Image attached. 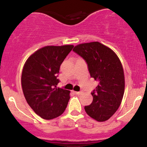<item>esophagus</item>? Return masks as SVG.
<instances>
[{
	"instance_id": "esophagus-1",
	"label": "esophagus",
	"mask_w": 147,
	"mask_h": 147,
	"mask_svg": "<svg viewBox=\"0 0 147 147\" xmlns=\"http://www.w3.org/2000/svg\"><path fill=\"white\" fill-rule=\"evenodd\" d=\"M75 92V94L79 95H82V94L83 93V91H76V92Z\"/></svg>"
}]
</instances>
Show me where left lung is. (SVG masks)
<instances>
[{
	"label": "left lung",
	"instance_id": "1",
	"mask_svg": "<svg viewBox=\"0 0 147 147\" xmlns=\"http://www.w3.org/2000/svg\"><path fill=\"white\" fill-rule=\"evenodd\" d=\"M73 51L86 61L90 77L99 82L91 92L92 102L84 109L98 122L108 120L117 111L124 95L125 81L120 60L111 48L97 41L76 45Z\"/></svg>",
	"mask_w": 147,
	"mask_h": 147
}]
</instances>
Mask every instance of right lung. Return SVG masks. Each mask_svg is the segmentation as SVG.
Returning <instances> with one entry per match:
<instances>
[{"instance_id": "add662e5", "label": "right lung", "mask_w": 147, "mask_h": 147, "mask_svg": "<svg viewBox=\"0 0 147 147\" xmlns=\"http://www.w3.org/2000/svg\"><path fill=\"white\" fill-rule=\"evenodd\" d=\"M74 45L43 47L25 62L21 75L25 98L40 117L52 119L61 115L66 109L70 90L57 88L61 64Z\"/></svg>"}]
</instances>
